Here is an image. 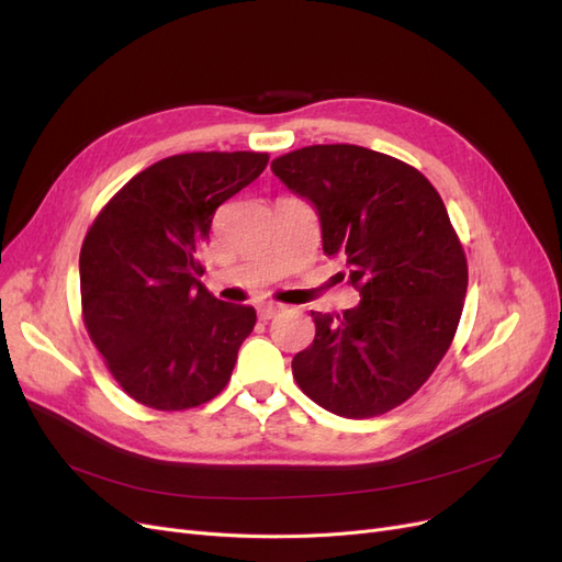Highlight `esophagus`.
Here are the masks:
<instances>
[{
    "mask_svg": "<svg viewBox=\"0 0 562 562\" xmlns=\"http://www.w3.org/2000/svg\"><path fill=\"white\" fill-rule=\"evenodd\" d=\"M285 307L283 304H279V302H265V304H260L258 307V316L262 318V321H269V318H274L277 314H281Z\"/></svg>",
    "mask_w": 562,
    "mask_h": 562,
    "instance_id": "esophagus-1",
    "label": "esophagus"
}]
</instances>
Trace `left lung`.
Returning a JSON list of instances; mask_svg holds the SVG:
<instances>
[{
  "mask_svg": "<svg viewBox=\"0 0 562 562\" xmlns=\"http://www.w3.org/2000/svg\"><path fill=\"white\" fill-rule=\"evenodd\" d=\"M271 171L314 203L323 250L361 293L353 310L312 314L297 386L339 417L394 411L431 378L464 310L467 255L443 199L411 164L359 145L302 147Z\"/></svg>",
  "mask_w": 562,
  "mask_h": 562,
  "instance_id": "left-lung-1",
  "label": "left lung"
}]
</instances>
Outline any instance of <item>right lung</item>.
Returning a JSON list of instances; mask_svg holds the SVG:
<instances>
[{
    "mask_svg": "<svg viewBox=\"0 0 562 562\" xmlns=\"http://www.w3.org/2000/svg\"><path fill=\"white\" fill-rule=\"evenodd\" d=\"M269 161L267 151H190L131 178L81 244V316L126 394L155 411L209 403L232 378L255 310L213 297L196 277L213 215Z\"/></svg>",
    "mask_w": 562,
    "mask_h": 562,
    "instance_id": "add662e5",
    "label": "right lung"
}]
</instances>
